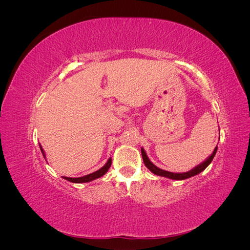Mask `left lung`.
Returning <instances> with one entry per match:
<instances>
[{"label": "left lung", "instance_id": "1", "mask_svg": "<svg viewBox=\"0 0 250 250\" xmlns=\"http://www.w3.org/2000/svg\"><path fill=\"white\" fill-rule=\"evenodd\" d=\"M217 146L216 148L214 149L213 153H211L206 161L202 162L201 164H199L198 166H196L195 168H193L192 170L188 171V172H184V173H173V172H169V171H165L161 168L156 167V166L154 164H152V162H151L149 160V157L147 156V153L145 152V150H144V148L142 147L141 148V152H142V156H143V161H144V164H145L146 167L152 172L153 174H155V175H158V176H163V177H167V178H170V179H174V180H184V179H187V178H190L192 176H195L197 175V174L201 173L203 170H206V168L208 167V166L211 163V161H213V158L217 152Z\"/></svg>", "mask_w": 250, "mask_h": 250}]
</instances>
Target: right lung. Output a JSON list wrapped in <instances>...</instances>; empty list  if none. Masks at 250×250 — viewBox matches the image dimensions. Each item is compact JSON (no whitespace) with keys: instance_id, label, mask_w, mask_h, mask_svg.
<instances>
[{"instance_id":"1","label":"right lung","mask_w":250,"mask_h":250,"mask_svg":"<svg viewBox=\"0 0 250 250\" xmlns=\"http://www.w3.org/2000/svg\"><path fill=\"white\" fill-rule=\"evenodd\" d=\"M40 148H41V151L42 153V156L46 158V153H44V150L42 149V145L40 144ZM47 161V158H46ZM111 166V157L108 158V161L106 162V164H105L103 167L99 170H97L96 172L94 173H90V174H87V175H84L82 177H66V176H62V178H64L65 180L67 181H71V183H74V184H83V183H89V181L92 180H95L97 178H100L102 177L105 173H106L108 171V169L110 168Z\"/></svg>"}]
</instances>
